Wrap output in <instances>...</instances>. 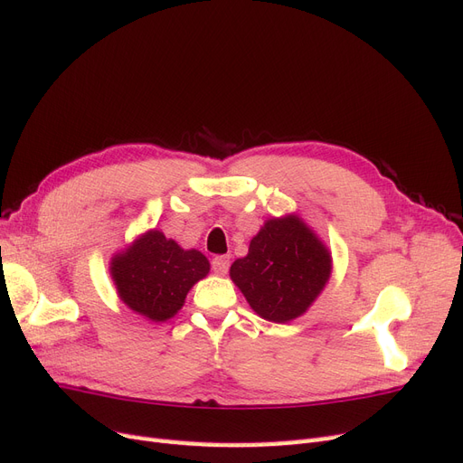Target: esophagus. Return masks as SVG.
<instances>
[{
  "label": "esophagus",
  "instance_id": "34e87169",
  "mask_svg": "<svg viewBox=\"0 0 463 463\" xmlns=\"http://www.w3.org/2000/svg\"><path fill=\"white\" fill-rule=\"evenodd\" d=\"M213 270L216 274H226L230 270V257H223V255H218L213 259Z\"/></svg>",
  "mask_w": 463,
  "mask_h": 463
}]
</instances>
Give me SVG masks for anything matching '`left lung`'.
<instances>
[{
  "label": "left lung",
  "instance_id": "1",
  "mask_svg": "<svg viewBox=\"0 0 463 463\" xmlns=\"http://www.w3.org/2000/svg\"><path fill=\"white\" fill-rule=\"evenodd\" d=\"M330 270L328 249L298 216H286L264 223L230 276L257 315L288 322L309 309Z\"/></svg>",
  "mask_w": 463,
  "mask_h": 463
}]
</instances>
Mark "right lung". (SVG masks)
<instances>
[{
  "mask_svg": "<svg viewBox=\"0 0 463 463\" xmlns=\"http://www.w3.org/2000/svg\"><path fill=\"white\" fill-rule=\"evenodd\" d=\"M210 270L199 250L181 249L162 232L145 233L111 260V278L121 301L150 320L172 318L187 291Z\"/></svg>",
  "mask_w": 463,
  "mask_h": 463,
  "instance_id": "right-lung-1",
  "label": "right lung"
}]
</instances>
